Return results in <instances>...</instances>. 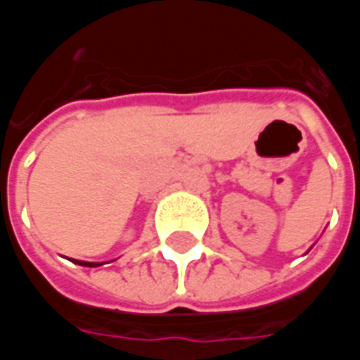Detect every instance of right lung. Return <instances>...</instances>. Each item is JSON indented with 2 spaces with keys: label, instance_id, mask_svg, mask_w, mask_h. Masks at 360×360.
<instances>
[{
  "label": "right lung",
  "instance_id": "right-lung-1",
  "mask_svg": "<svg viewBox=\"0 0 360 360\" xmlns=\"http://www.w3.org/2000/svg\"><path fill=\"white\" fill-rule=\"evenodd\" d=\"M75 262L82 266H100V262H82V260H75Z\"/></svg>",
  "mask_w": 360,
  "mask_h": 360
}]
</instances>
